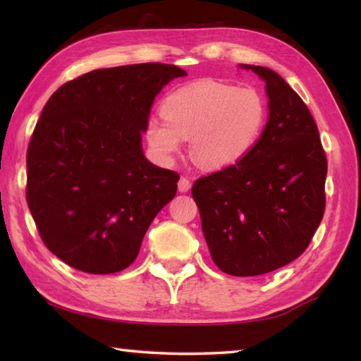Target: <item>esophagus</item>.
Returning <instances> with one entry per match:
<instances>
[{
    "mask_svg": "<svg viewBox=\"0 0 361 361\" xmlns=\"http://www.w3.org/2000/svg\"><path fill=\"white\" fill-rule=\"evenodd\" d=\"M189 189H191V180L183 176V178H180V181H178V191L180 192H188Z\"/></svg>",
    "mask_w": 361,
    "mask_h": 361,
    "instance_id": "34e87169",
    "label": "esophagus"
}]
</instances>
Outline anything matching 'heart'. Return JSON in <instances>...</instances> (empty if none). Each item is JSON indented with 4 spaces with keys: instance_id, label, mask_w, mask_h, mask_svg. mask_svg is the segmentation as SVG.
Segmentation results:
<instances>
[{
    "instance_id": "1",
    "label": "heart",
    "mask_w": 361,
    "mask_h": 361,
    "mask_svg": "<svg viewBox=\"0 0 361 361\" xmlns=\"http://www.w3.org/2000/svg\"><path fill=\"white\" fill-rule=\"evenodd\" d=\"M164 119L146 122V142L164 164H172L183 140L199 166L223 170L240 162L258 142L266 105L252 87H234L213 79L183 85L162 103Z\"/></svg>"
}]
</instances>
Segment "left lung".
<instances>
[{
	"label": "left lung",
	"instance_id": "obj_1",
	"mask_svg": "<svg viewBox=\"0 0 361 361\" xmlns=\"http://www.w3.org/2000/svg\"><path fill=\"white\" fill-rule=\"evenodd\" d=\"M239 66L266 84L267 124L240 162L195 181L192 197L213 262L252 277L307 248L325 213L328 166L312 114L290 84L266 66Z\"/></svg>",
	"mask_w": 361,
	"mask_h": 361
}]
</instances>
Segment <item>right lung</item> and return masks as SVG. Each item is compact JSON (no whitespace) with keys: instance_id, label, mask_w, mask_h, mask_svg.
<instances>
[{"instance_id":"right-lung-1","label":"right lung","mask_w":361,"mask_h":361,"mask_svg":"<svg viewBox=\"0 0 361 361\" xmlns=\"http://www.w3.org/2000/svg\"><path fill=\"white\" fill-rule=\"evenodd\" d=\"M186 76L175 65L95 70L63 84L42 108L27 152V202L46 247L87 274L129 267L178 173L143 154L156 95Z\"/></svg>"}]
</instances>
